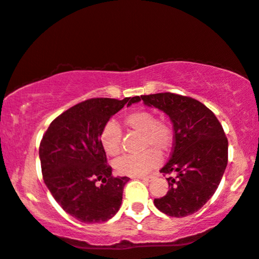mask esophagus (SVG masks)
Instances as JSON below:
<instances>
[{
  "label": "esophagus",
  "mask_w": 259,
  "mask_h": 259,
  "mask_svg": "<svg viewBox=\"0 0 259 259\" xmlns=\"http://www.w3.org/2000/svg\"><path fill=\"white\" fill-rule=\"evenodd\" d=\"M151 178H153L151 175H146V177H135V179H140V180H143V181H149Z\"/></svg>",
  "instance_id": "obj_1"
}]
</instances>
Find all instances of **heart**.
<instances>
[{
    "label": "heart",
    "mask_w": 259,
    "mask_h": 259,
    "mask_svg": "<svg viewBox=\"0 0 259 259\" xmlns=\"http://www.w3.org/2000/svg\"><path fill=\"white\" fill-rule=\"evenodd\" d=\"M123 124L126 129L142 134V148L147 149L139 155H126L117 160V173L129 177H141L154 169L161 162L157 151L164 153L173 142V127L167 119H155L149 110H135L124 116ZM101 146L110 156H116L120 151L122 130L116 123L105 124L99 136ZM153 147V150H148Z\"/></svg>",
    "instance_id": "1"
}]
</instances>
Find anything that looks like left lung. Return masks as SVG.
<instances>
[{
	"instance_id": "1",
	"label": "left lung",
	"mask_w": 259,
	"mask_h": 259,
	"mask_svg": "<svg viewBox=\"0 0 259 259\" xmlns=\"http://www.w3.org/2000/svg\"><path fill=\"white\" fill-rule=\"evenodd\" d=\"M140 101L167 113L174 129L170 158L160 171L175 177L167 178L169 191L154 204L167 215H191L211 199L225 171L229 142L222 124L207 106L187 96H136L129 104Z\"/></svg>"
}]
</instances>
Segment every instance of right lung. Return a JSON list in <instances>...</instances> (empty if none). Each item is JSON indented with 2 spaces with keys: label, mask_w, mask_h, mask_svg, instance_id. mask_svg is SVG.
<instances>
[{
  "label": "right lung",
  "mask_w": 259,
  "mask_h": 259,
  "mask_svg": "<svg viewBox=\"0 0 259 259\" xmlns=\"http://www.w3.org/2000/svg\"><path fill=\"white\" fill-rule=\"evenodd\" d=\"M129 102L130 97L79 103L58 116L41 140L39 156L45 184L64 211L79 222H106L122 204L129 178L112 177L99 136L110 117L126 103L130 105Z\"/></svg>",
  "instance_id": "1"
}]
</instances>
